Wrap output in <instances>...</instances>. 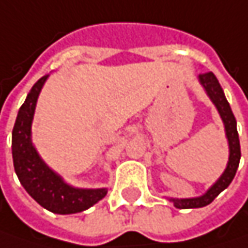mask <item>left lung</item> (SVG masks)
<instances>
[{
    "label": "left lung",
    "instance_id": "obj_1",
    "mask_svg": "<svg viewBox=\"0 0 248 248\" xmlns=\"http://www.w3.org/2000/svg\"><path fill=\"white\" fill-rule=\"evenodd\" d=\"M199 82L202 84L203 90L206 91L208 96L211 98V101L215 104L216 109L219 112L223 124H225V132L227 141H229V161L223 174L220 175V178L212 185L211 188L202 195L197 198H186V199H177V198H170V201L174 203L175 208L178 209H191V208H202L209 205L215 198L217 197L223 189H226L230 182L233 181L236 171L239 168L240 163V140H239V133H237V124H236V118L232 112V108L226 99L225 93L219 84V81L216 78V76L208 71V73H201L199 74Z\"/></svg>",
    "mask_w": 248,
    "mask_h": 248
}]
</instances>
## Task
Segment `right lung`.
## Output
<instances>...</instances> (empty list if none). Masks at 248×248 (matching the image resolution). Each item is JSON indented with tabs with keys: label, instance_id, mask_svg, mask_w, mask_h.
<instances>
[{
	"label": "right lung",
	"instance_id": "add662e5",
	"mask_svg": "<svg viewBox=\"0 0 248 248\" xmlns=\"http://www.w3.org/2000/svg\"><path fill=\"white\" fill-rule=\"evenodd\" d=\"M49 76H43L32 87L19 108L12 129V158L15 172L26 192L45 209L70 215L85 211L107 195V188L84 189L68 185L40 158L32 144V121L37 96Z\"/></svg>",
	"mask_w": 248,
	"mask_h": 248
}]
</instances>
